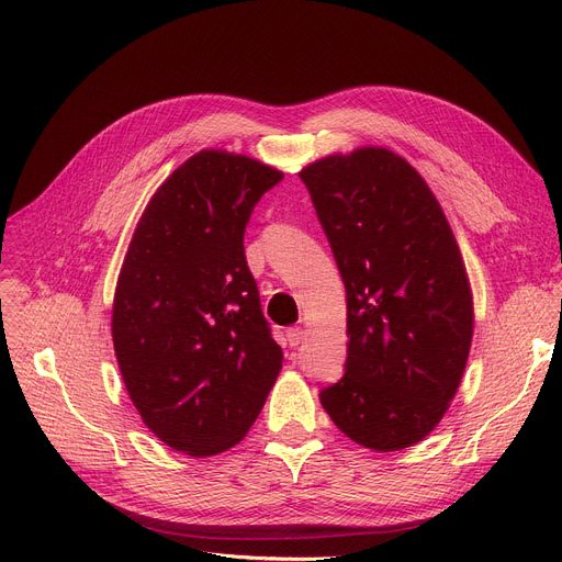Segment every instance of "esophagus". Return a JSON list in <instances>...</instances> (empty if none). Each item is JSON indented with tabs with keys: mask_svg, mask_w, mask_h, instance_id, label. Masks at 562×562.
Listing matches in <instances>:
<instances>
[{
	"mask_svg": "<svg viewBox=\"0 0 562 562\" xmlns=\"http://www.w3.org/2000/svg\"><path fill=\"white\" fill-rule=\"evenodd\" d=\"M303 339H305V330H303V328H289V330H286V341H289V346L296 348L299 344H303Z\"/></svg>",
	"mask_w": 562,
	"mask_h": 562,
	"instance_id": "obj_1",
	"label": "esophagus"
}]
</instances>
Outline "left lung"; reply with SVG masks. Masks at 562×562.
Wrapping results in <instances>:
<instances>
[{"label":"left lung","instance_id":"1","mask_svg":"<svg viewBox=\"0 0 562 562\" xmlns=\"http://www.w3.org/2000/svg\"><path fill=\"white\" fill-rule=\"evenodd\" d=\"M346 286L344 378L318 398L373 451L422 441L460 387L474 303L456 236L424 177L385 147L303 168Z\"/></svg>","mask_w":562,"mask_h":562}]
</instances>
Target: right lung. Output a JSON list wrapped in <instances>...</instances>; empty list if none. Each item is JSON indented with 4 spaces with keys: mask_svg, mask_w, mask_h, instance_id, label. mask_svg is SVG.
<instances>
[{
    "mask_svg": "<svg viewBox=\"0 0 562 562\" xmlns=\"http://www.w3.org/2000/svg\"><path fill=\"white\" fill-rule=\"evenodd\" d=\"M282 172L202 150L157 189L117 278L111 333L143 424L175 451L239 445L282 369L244 232Z\"/></svg>",
    "mask_w": 562,
    "mask_h": 562,
    "instance_id": "1",
    "label": "right lung"
}]
</instances>
